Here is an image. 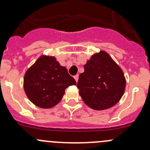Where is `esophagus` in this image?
Masks as SVG:
<instances>
[{"instance_id": "obj_1", "label": "esophagus", "mask_w": 150, "mask_h": 150, "mask_svg": "<svg viewBox=\"0 0 150 150\" xmlns=\"http://www.w3.org/2000/svg\"><path fill=\"white\" fill-rule=\"evenodd\" d=\"M74 78H75V81H76V82H78V78H79V75H75V76H74Z\"/></svg>"}]
</instances>
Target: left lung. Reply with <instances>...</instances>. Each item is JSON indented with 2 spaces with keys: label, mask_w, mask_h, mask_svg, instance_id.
I'll return each instance as SVG.
<instances>
[{
  "label": "left lung",
  "mask_w": 150,
  "mask_h": 150,
  "mask_svg": "<svg viewBox=\"0 0 150 150\" xmlns=\"http://www.w3.org/2000/svg\"><path fill=\"white\" fill-rule=\"evenodd\" d=\"M77 87L86 105L103 110L115 105L123 95L125 78L120 67L105 51L93 54L84 65Z\"/></svg>",
  "instance_id": "1"
}]
</instances>
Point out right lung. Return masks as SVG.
<instances>
[{
	"label": "right lung",
	"instance_id": "obj_1",
	"mask_svg": "<svg viewBox=\"0 0 150 150\" xmlns=\"http://www.w3.org/2000/svg\"><path fill=\"white\" fill-rule=\"evenodd\" d=\"M76 81L54 57L43 56L28 69L24 88L30 101L41 108H51L62 99L64 90Z\"/></svg>",
	"mask_w": 150,
	"mask_h": 150
}]
</instances>
